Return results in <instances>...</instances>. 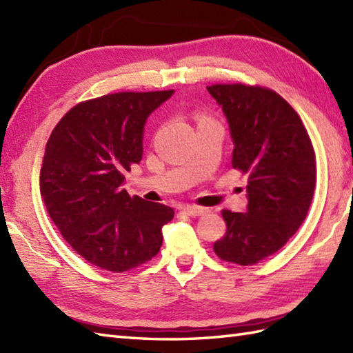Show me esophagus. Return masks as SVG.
Here are the masks:
<instances>
[{
  "mask_svg": "<svg viewBox=\"0 0 353 353\" xmlns=\"http://www.w3.org/2000/svg\"><path fill=\"white\" fill-rule=\"evenodd\" d=\"M182 212L186 215H191V216H200L208 212L206 208H201V206H186L182 209Z\"/></svg>",
  "mask_w": 353,
  "mask_h": 353,
  "instance_id": "34e87169",
  "label": "esophagus"
}]
</instances>
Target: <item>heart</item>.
Instances as JSON below:
<instances>
[{
    "instance_id": "b5f03b06",
    "label": "heart",
    "mask_w": 353,
    "mask_h": 353,
    "mask_svg": "<svg viewBox=\"0 0 353 353\" xmlns=\"http://www.w3.org/2000/svg\"><path fill=\"white\" fill-rule=\"evenodd\" d=\"M206 119H211V118L206 117V115H203V114H200V115H199V121H206Z\"/></svg>"
}]
</instances>
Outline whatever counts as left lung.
<instances>
[{
	"instance_id": "left-lung-1",
	"label": "left lung",
	"mask_w": 353,
	"mask_h": 353,
	"mask_svg": "<svg viewBox=\"0 0 353 353\" xmlns=\"http://www.w3.org/2000/svg\"><path fill=\"white\" fill-rule=\"evenodd\" d=\"M234 139L232 167L249 179L247 212L223 209L220 259L254 265L287 244L303 223L316 188V152L301 117L273 89L244 83L208 86Z\"/></svg>"
}]
</instances>
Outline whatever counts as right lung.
<instances>
[{
    "label": "right lung",
    "instance_id": "right-lung-1",
    "mask_svg": "<svg viewBox=\"0 0 353 353\" xmlns=\"http://www.w3.org/2000/svg\"><path fill=\"white\" fill-rule=\"evenodd\" d=\"M168 91L117 92L76 104L45 147L41 196L65 241L89 264L129 272L156 256L171 208L130 197L124 172L142 159L148 115Z\"/></svg>",
    "mask_w": 353,
    "mask_h": 353
}]
</instances>
